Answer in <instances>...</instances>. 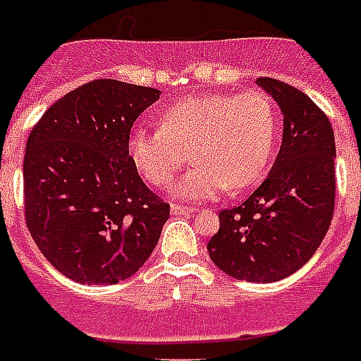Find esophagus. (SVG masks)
<instances>
[{"label": "esophagus", "instance_id": "1", "mask_svg": "<svg viewBox=\"0 0 361 361\" xmlns=\"http://www.w3.org/2000/svg\"><path fill=\"white\" fill-rule=\"evenodd\" d=\"M170 212L174 214V216H191L195 208H189V206H181V204H172Z\"/></svg>", "mask_w": 361, "mask_h": 361}]
</instances>
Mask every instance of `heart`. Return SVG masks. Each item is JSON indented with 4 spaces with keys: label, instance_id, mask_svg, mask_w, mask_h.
<instances>
[{
    "label": "heart",
    "instance_id": "b5f03b06",
    "mask_svg": "<svg viewBox=\"0 0 361 361\" xmlns=\"http://www.w3.org/2000/svg\"><path fill=\"white\" fill-rule=\"evenodd\" d=\"M279 111L259 90L191 96L161 115V128H132L128 157L153 187H169L191 157L178 197L204 200L255 185L271 164Z\"/></svg>",
    "mask_w": 361,
    "mask_h": 361
}]
</instances>
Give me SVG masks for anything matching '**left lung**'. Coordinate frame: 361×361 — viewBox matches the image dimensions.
<instances>
[{"mask_svg":"<svg viewBox=\"0 0 361 361\" xmlns=\"http://www.w3.org/2000/svg\"><path fill=\"white\" fill-rule=\"evenodd\" d=\"M284 115V134L265 181L242 204L219 212L208 242L214 265L246 282L299 271L324 240L335 208V137L327 115L288 82L259 77Z\"/></svg>","mask_w":361,"mask_h":361,"instance_id":"1","label":"left lung"}]
</instances>
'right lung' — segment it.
Returning <instances> with one entry per match:
<instances>
[{
  "label": "right lung",
  "mask_w": 361,
  "mask_h": 361,
  "mask_svg": "<svg viewBox=\"0 0 361 361\" xmlns=\"http://www.w3.org/2000/svg\"><path fill=\"white\" fill-rule=\"evenodd\" d=\"M161 90L94 79L54 102L24 155V217L59 272L79 284H117L153 254L170 204L128 157V136Z\"/></svg>",
  "instance_id": "right-lung-1"
}]
</instances>
